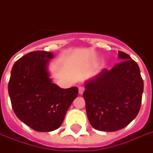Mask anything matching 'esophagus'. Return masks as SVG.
Listing matches in <instances>:
<instances>
[{"label": "esophagus", "instance_id": "esophagus-1", "mask_svg": "<svg viewBox=\"0 0 153 153\" xmlns=\"http://www.w3.org/2000/svg\"><path fill=\"white\" fill-rule=\"evenodd\" d=\"M84 91H85V88L83 87H78V91H79V94L82 95L84 92Z\"/></svg>", "mask_w": 153, "mask_h": 153}]
</instances>
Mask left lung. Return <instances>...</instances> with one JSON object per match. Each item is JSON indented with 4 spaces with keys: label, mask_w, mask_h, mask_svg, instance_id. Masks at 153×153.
Instances as JSON below:
<instances>
[{
    "label": "left lung",
    "mask_w": 153,
    "mask_h": 153,
    "mask_svg": "<svg viewBox=\"0 0 153 153\" xmlns=\"http://www.w3.org/2000/svg\"><path fill=\"white\" fill-rule=\"evenodd\" d=\"M121 62L104 68L86 82L83 97L90 124L98 131H115L127 127L138 114L143 80L137 63L118 51Z\"/></svg>",
    "instance_id": "1"
}]
</instances>
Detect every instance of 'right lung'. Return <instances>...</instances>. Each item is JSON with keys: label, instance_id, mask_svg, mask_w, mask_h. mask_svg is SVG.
<instances>
[{"label": "right lung", "instance_id": "add662e5", "mask_svg": "<svg viewBox=\"0 0 153 153\" xmlns=\"http://www.w3.org/2000/svg\"><path fill=\"white\" fill-rule=\"evenodd\" d=\"M53 56L49 51H31L17 60L10 72L8 92L13 111L35 131L57 129L78 95L76 87L63 89L52 83L47 65Z\"/></svg>", "mask_w": 153, "mask_h": 153}]
</instances>
